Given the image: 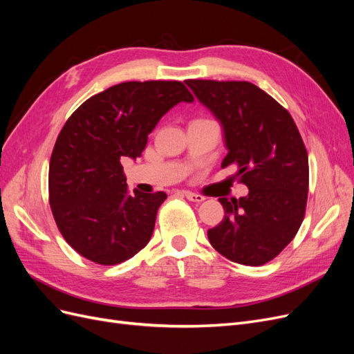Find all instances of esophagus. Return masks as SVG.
Instances as JSON below:
<instances>
[{
	"mask_svg": "<svg viewBox=\"0 0 354 354\" xmlns=\"http://www.w3.org/2000/svg\"><path fill=\"white\" fill-rule=\"evenodd\" d=\"M183 196H185L186 199L192 201V202H202V201H205V196L194 194V192H187V190L183 192Z\"/></svg>",
	"mask_w": 354,
	"mask_h": 354,
	"instance_id": "obj_1",
	"label": "esophagus"
}]
</instances>
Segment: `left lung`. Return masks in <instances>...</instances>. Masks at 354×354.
<instances>
[{"mask_svg": "<svg viewBox=\"0 0 354 354\" xmlns=\"http://www.w3.org/2000/svg\"><path fill=\"white\" fill-rule=\"evenodd\" d=\"M196 99L223 127L227 155L250 194L220 198L224 218L208 230L214 250L230 261L273 260L301 226L308 192V156L289 112L248 81L187 80Z\"/></svg>", "mask_w": 354, "mask_h": 354, "instance_id": "8db88e82", "label": "left lung"}]
</instances>
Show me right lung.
Wrapping results in <instances>:
<instances>
[{"label": "right lung", "instance_id": "add662e5", "mask_svg": "<svg viewBox=\"0 0 354 354\" xmlns=\"http://www.w3.org/2000/svg\"><path fill=\"white\" fill-rule=\"evenodd\" d=\"M192 103L180 81L116 84L85 100L57 137L48 168V198L62 236L103 266L131 259L151 241L164 192L127 189L121 160L142 156L171 108Z\"/></svg>", "mask_w": 354, "mask_h": 354}]
</instances>
